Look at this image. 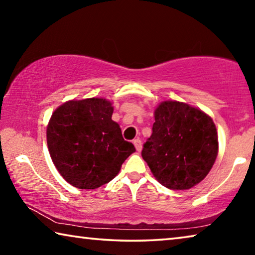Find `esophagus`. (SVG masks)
<instances>
[{
	"mask_svg": "<svg viewBox=\"0 0 255 255\" xmlns=\"http://www.w3.org/2000/svg\"><path fill=\"white\" fill-rule=\"evenodd\" d=\"M134 145H135V147H136V149L137 151H142V142H140V139L139 138H136V139H134Z\"/></svg>",
	"mask_w": 255,
	"mask_h": 255,
	"instance_id": "1",
	"label": "esophagus"
}]
</instances>
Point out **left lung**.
Listing matches in <instances>:
<instances>
[{"instance_id":"8db88e82","label":"left lung","mask_w":255,"mask_h":255,"mask_svg":"<svg viewBox=\"0 0 255 255\" xmlns=\"http://www.w3.org/2000/svg\"><path fill=\"white\" fill-rule=\"evenodd\" d=\"M142 156L164 187L189 189L203 180L218 155L216 125L200 109L164 101L155 109Z\"/></svg>"}]
</instances>
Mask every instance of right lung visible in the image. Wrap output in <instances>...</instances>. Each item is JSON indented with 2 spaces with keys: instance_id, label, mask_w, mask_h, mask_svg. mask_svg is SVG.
Instances as JSON below:
<instances>
[{
  "instance_id": "right-lung-1",
  "label": "right lung",
  "mask_w": 255,
  "mask_h": 255,
  "mask_svg": "<svg viewBox=\"0 0 255 255\" xmlns=\"http://www.w3.org/2000/svg\"><path fill=\"white\" fill-rule=\"evenodd\" d=\"M112 113L110 101L98 98L68 101L52 113L48 152L60 175L77 188L95 189L109 183L135 152Z\"/></svg>"
}]
</instances>
